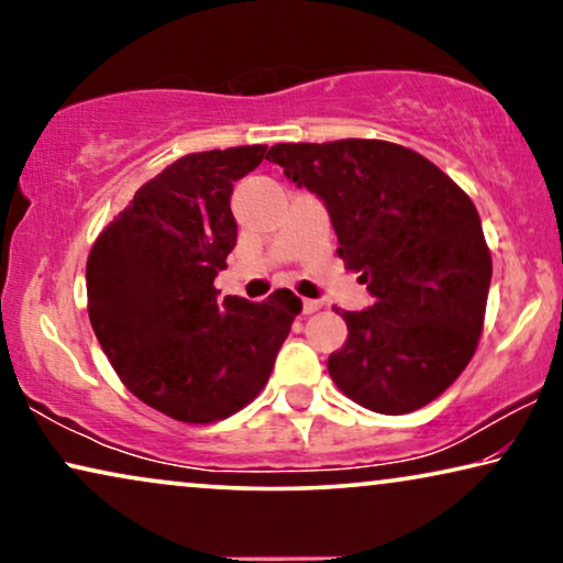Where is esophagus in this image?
<instances>
[{
  "instance_id": "obj_1",
  "label": "esophagus",
  "mask_w": 563,
  "mask_h": 563,
  "mask_svg": "<svg viewBox=\"0 0 563 563\" xmlns=\"http://www.w3.org/2000/svg\"><path fill=\"white\" fill-rule=\"evenodd\" d=\"M322 307V302H318V299H305L302 302V312L305 314H312V312H318Z\"/></svg>"
}]
</instances>
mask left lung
<instances>
[{"label":"left lung","instance_id":"left-lung-1","mask_svg":"<svg viewBox=\"0 0 563 563\" xmlns=\"http://www.w3.org/2000/svg\"><path fill=\"white\" fill-rule=\"evenodd\" d=\"M266 161L325 202L338 256L374 297L368 310L341 312L349 338L328 358L335 387L382 415L441 397L479 345L492 279L466 191L389 141L276 143Z\"/></svg>","mask_w":563,"mask_h":563}]
</instances>
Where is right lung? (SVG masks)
I'll return each instance as SVG.
<instances>
[{
	"label": "right lung",
	"mask_w": 563,
	"mask_h": 563,
	"mask_svg": "<svg viewBox=\"0 0 563 563\" xmlns=\"http://www.w3.org/2000/svg\"><path fill=\"white\" fill-rule=\"evenodd\" d=\"M266 145L189 153L145 181L87 258L89 320L120 382L153 410L205 426L243 410L272 376L302 299H218L238 225L233 184Z\"/></svg>",
	"instance_id": "right-lung-1"
}]
</instances>
